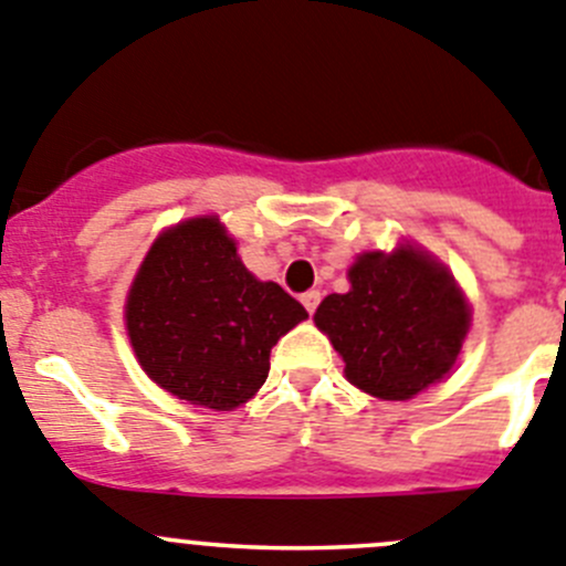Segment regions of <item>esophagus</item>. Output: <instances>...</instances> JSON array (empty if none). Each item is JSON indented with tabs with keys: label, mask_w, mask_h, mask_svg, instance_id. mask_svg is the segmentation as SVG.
<instances>
[{
	"label": "esophagus",
	"mask_w": 566,
	"mask_h": 566,
	"mask_svg": "<svg viewBox=\"0 0 566 566\" xmlns=\"http://www.w3.org/2000/svg\"><path fill=\"white\" fill-rule=\"evenodd\" d=\"M301 304H304V307H307V313L313 315L321 304V290H307V293L301 295Z\"/></svg>",
	"instance_id": "obj_1"
}]
</instances>
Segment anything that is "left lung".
<instances>
[{
	"mask_svg": "<svg viewBox=\"0 0 566 566\" xmlns=\"http://www.w3.org/2000/svg\"><path fill=\"white\" fill-rule=\"evenodd\" d=\"M352 290L321 301L315 324L346 363L348 382L379 399H410L447 377L469 329V307L447 268L413 248L363 253Z\"/></svg>",
	"mask_w": 566,
	"mask_h": 566,
	"instance_id": "1",
	"label": "left lung"
}]
</instances>
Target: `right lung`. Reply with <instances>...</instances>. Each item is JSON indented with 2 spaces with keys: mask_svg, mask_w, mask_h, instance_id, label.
<instances>
[{
  "mask_svg": "<svg viewBox=\"0 0 566 566\" xmlns=\"http://www.w3.org/2000/svg\"><path fill=\"white\" fill-rule=\"evenodd\" d=\"M125 318L153 382L189 405L231 410L262 388L271 348L307 310L248 273L218 218H195L153 242Z\"/></svg>",
  "mask_w": 566,
  "mask_h": 566,
  "instance_id": "add662e5",
  "label": "right lung"
}]
</instances>
